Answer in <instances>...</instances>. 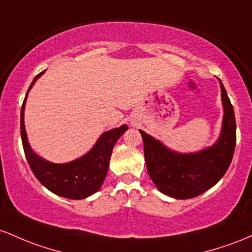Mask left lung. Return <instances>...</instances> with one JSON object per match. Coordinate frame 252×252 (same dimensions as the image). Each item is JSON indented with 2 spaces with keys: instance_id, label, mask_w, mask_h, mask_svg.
Listing matches in <instances>:
<instances>
[{
  "instance_id": "left-lung-1",
  "label": "left lung",
  "mask_w": 252,
  "mask_h": 252,
  "mask_svg": "<svg viewBox=\"0 0 252 252\" xmlns=\"http://www.w3.org/2000/svg\"><path fill=\"white\" fill-rule=\"evenodd\" d=\"M219 84L224 117L221 132L212 146L191 154H180L139 129L146 168L160 193L179 200L191 199L217 185L227 171L236 146V119L220 80Z\"/></svg>"
}]
</instances>
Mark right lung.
Wrapping results in <instances>:
<instances>
[{"mask_svg": "<svg viewBox=\"0 0 252 252\" xmlns=\"http://www.w3.org/2000/svg\"><path fill=\"white\" fill-rule=\"evenodd\" d=\"M45 71H42L36 75L31 83L21 107L20 125H21V139L25 156L27 158V162L34 176L50 191L59 195V196L67 197V199H86L96 193L102 186L107 171H108L113 148L128 127L127 125H123L118 128L104 132L86 155L69 163H52L38 156L28 143L24 117L28 93L34 86L35 81Z\"/></svg>", "mask_w": 252, "mask_h": 252, "instance_id": "obj_1", "label": "right lung"}]
</instances>
